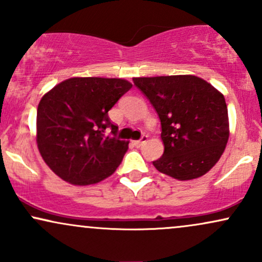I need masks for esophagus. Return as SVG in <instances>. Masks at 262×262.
Segmentation results:
<instances>
[{
  "label": "esophagus",
  "instance_id": "esophagus-1",
  "mask_svg": "<svg viewBox=\"0 0 262 262\" xmlns=\"http://www.w3.org/2000/svg\"><path fill=\"white\" fill-rule=\"evenodd\" d=\"M146 140H148V135H143V137H141L139 140H135L134 144L137 146H141L144 143H146Z\"/></svg>",
  "mask_w": 262,
  "mask_h": 262
}]
</instances>
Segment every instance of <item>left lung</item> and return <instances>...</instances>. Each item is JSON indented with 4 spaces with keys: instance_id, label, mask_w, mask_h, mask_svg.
<instances>
[{
    "instance_id": "obj_1",
    "label": "left lung",
    "mask_w": 262,
    "mask_h": 262,
    "mask_svg": "<svg viewBox=\"0 0 262 262\" xmlns=\"http://www.w3.org/2000/svg\"><path fill=\"white\" fill-rule=\"evenodd\" d=\"M133 82L161 123L164 154L152 161L156 170L181 181L208 172L229 138L224 96L192 75L135 77Z\"/></svg>"
}]
</instances>
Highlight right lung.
I'll return each instance as SVG.
<instances>
[{
  "label": "right lung",
  "instance_id": "obj_1",
  "mask_svg": "<svg viewBox=\"0 0 262 262\" xmlns=\"http://www.w3.org/2000/svg\"><path fill=\"white\" fill-rule=\"evenodd\" d=\"M130 89L122 79L73 77L43 96L37 111L38 149L64 181L92 185L121 165L129 143L117 137L108 111Z\"/></svg>",
  "mask_w": 262,
  "mask_h": 262
}]
</instances>
